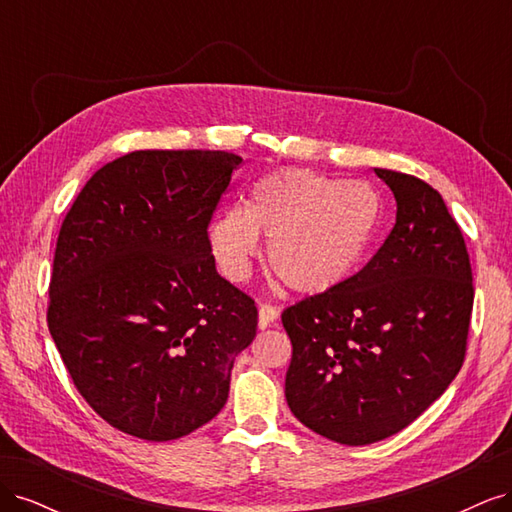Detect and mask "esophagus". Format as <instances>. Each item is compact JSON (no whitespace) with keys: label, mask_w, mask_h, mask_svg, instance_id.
I'll return each instance as SVG.
<instances>
[{"label":"esophagus","mask_w":512,"mask_h":512,"mask_svg":"<svg viewBox=\"0 0 512 512\" xmlns=\"http://www.w3.org/2000/svg\"><path fill=\"white\" fill-rule=\"evenodd\" d=\"M277 307L275 305H271V303H262L260 307H258V327L260 329H267V327H271V324L277 320Z\"/></svg>","instance_id":"34e87169"}]
</instances>
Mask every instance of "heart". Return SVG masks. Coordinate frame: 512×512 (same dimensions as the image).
<instances>
[{"instance_id":"heart-1","label":"heart","mask_w":512,"mask_h":512,"mask_svg":"<svg viewBox=\"0 0 512 512\" xmlns=\"http://www.w3.org/2000/svg\"><path fill=\"white\" fill-rule=\"evenodd\" d=\"M382 224V198L365 181H339L305 168L262 177L245 200L209 224L215 267L243 282L267 237L271 271L294 292H327L361 267Z\"/></svg>"}]
</instances>
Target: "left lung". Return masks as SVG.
Listing matches in <instances>:
<instances>
[{
    "label": "left lung",
    "mask_w": 512,
    "mask_h": 512,
    "mask_svg": "<svg viewBox=\"0 0 512 512\" xmlns=\"http://www.w3.org/2000/svg\"><path fill=\"white\" fill-rule=\"evenodd\" d=\"M374 170L397 200L389 237L344 284L282 314L288 406L348 446L393 436L448 389L474 303L468 247L442 196L418 177Z\"/></svg>",
    "instance_id": "obj_1"
}]
</instances>
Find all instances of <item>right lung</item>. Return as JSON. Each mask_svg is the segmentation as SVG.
<instances>
[{"label":"right lung","instance_id":"add662e5","mask_svg":"<svg viewBox=\"0 0 512 512\" xmlns=\"http://www.w3.org/2000/svg\"><path fill=\"white\" fill-rule=\"evenodd\" d=\"M243 158L145 149L104 164L61 224L46 322L108 425L149 442L218 414L252 344V297L215 271L207 228Z\"/></svg>","mask_w":512,"mask_h":512}]
</instances>
